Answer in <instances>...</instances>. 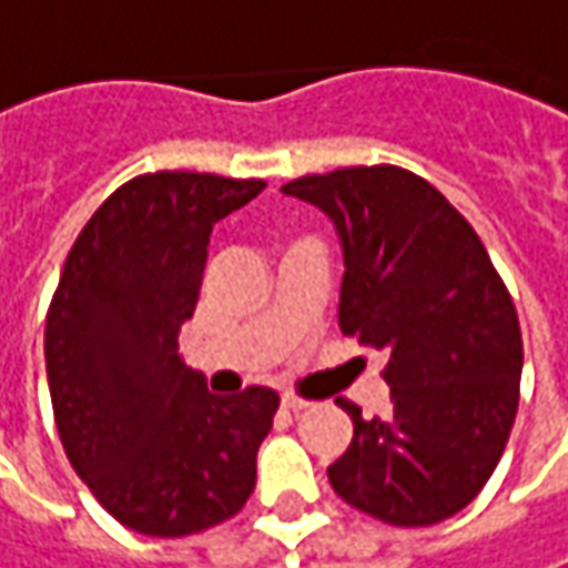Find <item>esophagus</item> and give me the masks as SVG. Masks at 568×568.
<instances>
[{
    "instance_id": "obj_1",
    "label": "esophagus",
    "mask_w": 568,
    "mask_h": 568,
    "mask_svg": "<svg viewBox=\"0 0 568 568\" xmlns=\"http://www.w3.org/2000/svg\"><path fill=\"white\" fill-rule=\"evenodd\" d=\"M281 407H284V410H291V414H301V410L310 407V400L297 397V394H284V397H281Z\"/></svg>"
}]
</instances>
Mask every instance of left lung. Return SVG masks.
<instances>
[{"mask_svg":"<svg viewBox=\"0 0 568 568\" xmlns=\"http://www.w3.org/2000/svg\"><path fill=\"white\" fill-rule=\"evenodd\" d=\"M339 235V329L387 352L390 414L362 417L329 466L352 507L426 527L485 488L517 414L524 343L517 310L475 229L424 178L375 164L281 186Z\"/></svg>","mask_w":568,"mask_h":568,"instance_id":"obj_1","label":"left lung"}]
</instances>
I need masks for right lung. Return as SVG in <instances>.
<instances>
[{
  "instance_id": "add662e5",
  "label": "right lung",
  "mask_w": 568,
  "mask_h": 568,
  "mask_svg": "<svg viewBox=\"0 0 568 568\" xmlns=\"http://www.w3.org/2000/svg\"><path fill=\"white\" fill-rule=\"evenodd\" d=\"M264 190L193 171L119 186L77 235L44 326L63 453L100 505L144 537L239 514L277 394H210L178 352L213 225Z\"/></svg>"
}]
</instances>
